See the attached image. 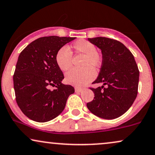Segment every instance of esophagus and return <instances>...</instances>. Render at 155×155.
Instances as JSON below:
<instances>
[{
	"label": "esophagus",
	"mask_w": 155,
	"mask_h": 155,
	"mask_svg": "<svg viewBox=\"0 0 155 155\" xmlns=\"http://www.w3.org/2000/svg\"><path fill=\"white\" fill-rule=\"evenodd\" d=\"M82 90H83V88H81V87H75V91L76 92H81L82 91Z\"/></svg>",
	"instance_id": "34e87169"
}]
</instances>
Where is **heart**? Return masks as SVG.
Segmentation results:
<instances>
[{"mask_svg": "<svg viewBox=\"0 0 155 155\" xmlns=\"http://www.w3.org/2000/svg\"><path fill=\"white\" fill-rule=\"evenodd\" d=\"M71 48L76 53L84 55L81 69L74 68L66 73L65 81L67 84L74 86H81L91 81L95 77L94 68L100 67L102 64V56L97 51V47L91 42L84 39L76 41ZM56 65L61 71H66L72 66V54L66 46L60 48L55 56ZM92 67L91 68V66Z\"/></svg>", "mask_w": 155, "mask_h": 155, "instance_id": "b5f03b06", "label": "heart"}]
</instances>
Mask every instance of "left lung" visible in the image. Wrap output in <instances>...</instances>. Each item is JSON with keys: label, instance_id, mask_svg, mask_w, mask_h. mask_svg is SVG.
Returning a JSON list of instances; mask_svg holds the SVG:
<instances>
[{"label": "left lung", "instance_id": "obj_1", "mask_svg": "<svg viewBox=\"0 0 155 155\" xmlns=\"http://www.w3.org/2000/svg\"><path fill=\"white\" fill-rule=\"evenodd\" d=\"M102 54V64L92 84H102L97 89L93 101L87 104L92 114L113 119L121 116L134 103L138 92L139 71L134 56L122 43L105 37L88 38Z\"/></svg>", "mask_w": 155, "mask_h": 155}]
</instances>
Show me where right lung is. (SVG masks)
Returning <instances> with one entry per match:
<instances>
[{
    "label": "right lung",
    "instance_id": "1",
    "mask_svg": "<svg viewBox=\"0 0 155 155\" xmlns=\"http://www.w3.org/2000/svg\"><path fill=\"white\" fill-rule=\"evenodd\" d=\"M75 37L45 36L31 42L21 52L13 74L15 100L29 119L46 122L64 111L71 85L61 83L63 72L56 65L57 51ZM51 85L56 89L51 90Z\"/></svg>",
    "mask_w": 155,
    "mask_h": 155
}]
</instances>
